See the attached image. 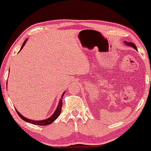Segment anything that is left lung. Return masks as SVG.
<instances>
[{"mask_svg":"<svg viewBox=\"0 0 151 151\" xmlns=\"http://www.w3.org/2000/svg\"><path fill=\"white\" fill-rule=\"evenodd\" d=\"M126 45H129V46H131V47H134V48L135 49V50H137V47L135 46V45L134 43H128V42H126Z\"/></svg>","mask_w":151,"mask_h":151,"instance_id":"obj_1","label":"left lung"}]
</instances>
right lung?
<instances>
[{
	"label": "right lung",
	"instance_id": "1",
	"mask_svg": "<svg viewBox=\"0 0 151 151\" xmlns=\"http://www.w3.org/2000/svg\"><path fill=\"white\" fill-rule=\"evenodd\" d=\"M27 42V39L24 42V43L22 44V47H21V50H22V48H23L24 45H25V44ZM63 95H64V93H63V94H62V96H61V99H60V101H59V104H58V106L57 109H56L55 112H54V114H53L52 115L50 118H47V119L46 120H44V121H33V120H30V119H28V118H25V117L22 116V115H21L20 113H19V112L17 111V112L18 115H19V117H20L21 118H22L23 121H26V122H28V123H32V124H35V125H38V126H47V125H49L50 124V123H52L53 122V121H55L56 119L58 118V117L60 115V112H61V109H62V105H63V104H62V99H63Z\"/></svg>",
	"mask_w": 151,
	"mask_h": 151
}]
</instances>
